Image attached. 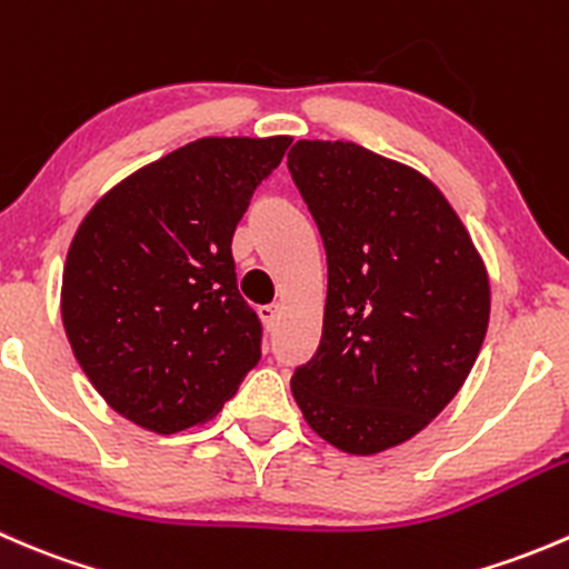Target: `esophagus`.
Instances as JSON below:
<instances>
[{"label":"esophagus","mask_w":569,"mask_h":569,"mask_svg":"<svg viewBox=\"0 0 569 569\" xmlns=\"http://www.w3.org/2000/svg\"><path fill=\"white\" fill-rule=\"evenodd\" d=\"M280 311H283V308H280L278 302H272V306H261V308H258V317H261V321L269 327V330H274V327H278Z\"/></svg>","instance_id":"esophagus-1"}]
</instances>
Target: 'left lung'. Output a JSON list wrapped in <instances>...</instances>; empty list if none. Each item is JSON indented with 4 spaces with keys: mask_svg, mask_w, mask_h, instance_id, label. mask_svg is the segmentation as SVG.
Listing matches in <instances>:
<instances>
[{
    "mask_svg": "<svg viewBox=\"0 0 569 569\" xmlns=\"http://www.w3.org/2000/svg\"><path fill=\"white\" fill-rule=\"evenodd\" d=\"M289 173L327 252L317 355L291 377L308 427L347 455L421 432L468 380L490 278L438 187L343 140H300Z\"/></svg>",
    "mask_w": 569,
    "mask_h": 569,
    "instance_id": "8db88e82",
    "label": "left lung"
}]
</instances>
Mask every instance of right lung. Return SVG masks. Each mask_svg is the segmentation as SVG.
Returning <instances> with one entry per match:
<instances>
[{"instance_id": "obj_1", "label": "right lung", "mask_w": 569, "mask_h": 569, "mask_svg": "<svg viewBox=\"0 0 569 569\" xmlns=\"http://www.w3.org/2000/svg\"><path fill=\"white\" fill-rule=\"evenodd\" d=\"M291 137H203L112 187L79 226L60 311L114 412L157 435L209 421L261 360L231 239Z\"/></svg>"}]
</instances>
